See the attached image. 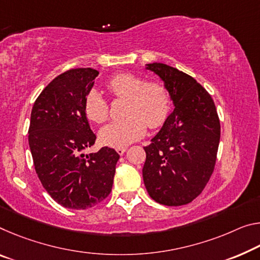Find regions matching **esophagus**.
Segmentation results:
<instances>
[{
  "label": "esophagus",
  "mask_w": 260,
  "mask_h": 260,
  "mask_svg": "<svg viewBox=\"0 0 260 260\" xmlns=\"http://www.w3.org/2000/svg\"><path fill=\"white\" fill-rule=\"evenodd\" d=\"M115 150H117L118 154L121 156V155L125 154V151L127 150V148H125V147H123V148H117V149H115Z\"/></svg>",
  "instance_id": "esophagus-1"
}]
</instances>
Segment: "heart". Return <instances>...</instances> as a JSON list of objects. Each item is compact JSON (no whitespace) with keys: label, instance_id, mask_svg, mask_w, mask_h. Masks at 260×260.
I'll return each mask as SVG.
<instances>
[{"label":"heart","instance_id":"obj_1","mask_svg":"<svg viewBox=\"0 0 260 260\" xmlns=\"http://www.w3.org/2000/svg\"><path fill=\"white\" fill-rule=\"evenodd\" d=\"M110 92L119 100H127L126 119L111 122L100 131L103 145L123 148L141 139L147 126L151 129L164 125L171 112V94L167 85L159 81L146 78L129 73H120L108 82ZM84 113L89 120L102 123L108 120L110 105L96 90L85 94Z\"/></svg>","mask_w":260,"mask_h":260}]
</instances>
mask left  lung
Wrapping results in <instances>:
<instances>
[{
    "mask_svg": "<svg viewBox=\"0 0 260 260\" xmlns=\"http://www.w3.org/2000/svg\"><path fill=\"white\" fill-rule=\"evenodd\" d=\"M147 69L164 81L175 110L145 147L143 182L156 203L186 205L204 191L215 168L219 115L211 94L192 76L164 63Z\"/></svg>",
    "mask_w": 260,
    "mask_h": 260,
    "instance_id": "left-lung-1",
    "label": "left lung"
}]
</instances>
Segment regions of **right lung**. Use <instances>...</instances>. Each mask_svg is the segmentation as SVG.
<instances>
[{"label":"right lung","mask_w":260,"mask_h":260,"mask_svg":"<svg viewBox=\"0 0 260 260\" xmlns=\"http://www.w3.org/2000/svg\"><path fill=\"white\" fill-rule=\"evenodd\" d=\"M98 74L92 68L60 74L32 108L28 145L36 172L48 194L66 208H91L112 189L118 152L103 147L82 154L96 141L83 103Z\"/></svg>","instance_id":"obj_1"}]
</instances>
